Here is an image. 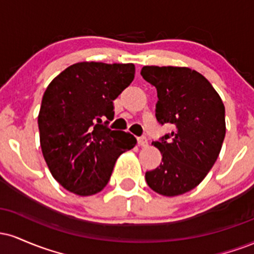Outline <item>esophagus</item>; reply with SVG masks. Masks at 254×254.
Instances as JSON below:
<instances>
[{
    "label": "esophagus",
    "mask_w": 254,
    "mask_h": 254,
    "mask_svg": "<svg viewBox=\"0 0 254 254\" xmlns=\"http://www.w3.org/2000/svg\"><path fill=\"white\" fill-rule=\"evenodd\" d=\"M138 144L141 145V147H147L148 145V138L145 136H142V137H138Z\"/></svg>",
    "instance_id": "34e87169"
}]
</instances>
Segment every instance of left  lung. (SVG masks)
Here are the masks:
<instances>
[{
	"instance_id": "8db88e82",
	"label": "left lung",
	"mask_w": 254,
	"mask_h": 254,
	"mask_svg": "<svg viewBox=\"0 0 254 254\" xmlns=\"http://www.w3.org/2000/svg\"><path fill=\"white\" fill-rule=\"evenodd\" d=\"M141 75L156 88L157 122L174 127L153 142L162 162L145 180L162 196H179L199 185L216 162L226 136L224 105L211 83L190 68L145 65Z\"/></svg>"
}]
</instances>
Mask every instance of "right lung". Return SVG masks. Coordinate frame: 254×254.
Segmentation results:
<instances>
[{
	"label": "right lung",
	"instance_id": "right-lung-1",
	"mask_svg": "<svg viewBox=\"0 0 254 254\" xmlns=\"http://www.w3.org/2000/svg\"><path fill=\"white\" fill-rule=\"evenodd\" d=\"M133 77L132 63L81 62L48 86L38 116L40 147L52 177L65 190L78 196L100 192L119 155L135 147L131 133L107 127L115 117L113 100Z\"/></svg>",
	"mask_w": 254,
	"mask_h": 254
}]
</instances>
